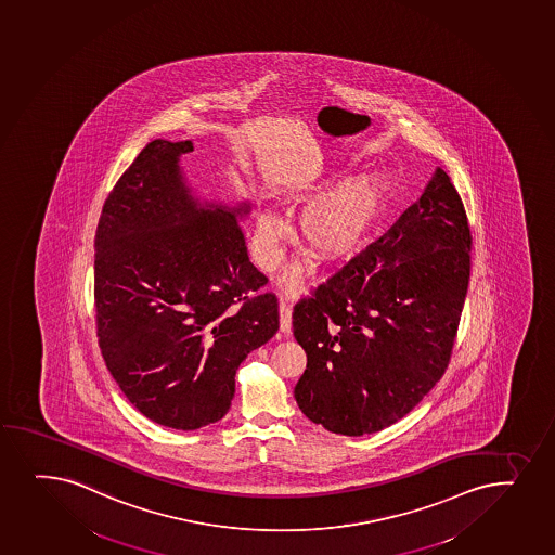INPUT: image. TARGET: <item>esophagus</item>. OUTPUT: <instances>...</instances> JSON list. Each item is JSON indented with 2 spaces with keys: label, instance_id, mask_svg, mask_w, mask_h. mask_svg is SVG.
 Returning <instances> with one entry per match:
<instances>
[{
  "label": "esophagus",
  "instance_id": "obj_1",
  "mask_svg": "<svg viewBox=\"0 0 555 555\" xmlns=\"http://www.w3.org/2000/svg\"><path fill=\"white\" fill-rule=\"evenodd\" d=\"M291 327H293V311L287 304H280V330L283 335H291Z\"/></svg>",
  "mask_w": 555,
  "mask_h": 555
}]
</instances>
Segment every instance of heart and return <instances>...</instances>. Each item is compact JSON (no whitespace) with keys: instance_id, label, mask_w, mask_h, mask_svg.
<instances>
[{"instance_id":"b5f03b06","label":"heart","mask_w":555,"mask_h":555,"mask_svg":"<svg viewBox=\"0 0 555 555\" xmlns=\"http://www.w3.org/2000/svg\"><path fill=\"white\" fill-rule=\"evenodd\" d=\"M392 183L382 170L361 173L357 178L332 179L314 196H320L301 210L298 238L314 261L338 264L350 261L364 246L382 222L389 205ZM285 223L272 210H262L257 218L255 251L262 268L272 270L280 259V241ZM300 267L285 275L288 293L300 287Z\"/></svg>"}]
</instances>
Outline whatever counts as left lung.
<instances>
[{"mask_svg":"<svg viewBox=\"0 0 555 555\" xmlns=\"http://www.w3.org/2000/svg\"><path fill=\"white\" fill-rule=\"evenodd\" d=\"M465 207L444 170L376 243L294 306L309 421L361 437L411 413L447 372L470 280Z\"/></svg>","mask_w":555,"mask_h":555,"instance_id":"left-lung-1","label":"left lung"}]
</instances>
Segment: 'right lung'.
Wrapping results in <instances>:
<instances>
[{
    "instance_id": "right-lung-1",
    "label": "right lung",
    "mask_w": 555,
    "mask_h": 555,
    "mask_svg": "<svg viewBox=\"0 0 555 555\" xmlns=\"http://www.w3.org/2000/svg\"><path fill=\"white\" fill-rule=\"evenodd\" d=\"M192 150L150 142L105 199L94 241L108 372L146 418L183 431L230 411L236 369L280 330L244 241L249 204L194 198L179 166Z\"/></svg>"
}]
</instances>
